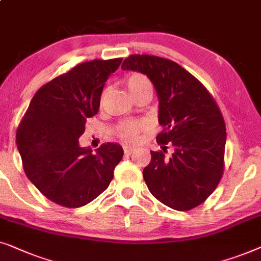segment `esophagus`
I'll return each instance as SVG.
<instances>
[{"label":"esophagus","mask_w":261,"mask_h":261,"mask_svg":"<svg viewBox=\"0 0 261 261\" xmlns=\"http://www.w3.org/2000/svg\"><path fill=\"white\" fill-rule=\"evenodd\" d=\"M132 151H134V148H132V146H124V153H125V155H131Z\"/></svg>","instance_id":"obj_1"}]
</instances>
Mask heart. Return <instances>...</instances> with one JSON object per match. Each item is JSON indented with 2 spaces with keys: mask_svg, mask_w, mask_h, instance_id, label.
Returning a JSON list of instances; mask_svg holds the SVG:
<instances>
[{
  "mask_svg": "<svg viewBox=\"0 0 261 261\" xmlns=\"http://www.w3.org/2000/svg\"><path fill=\"white\" fill-rule=\"evenodd\" d=\"M125 86L132 98L136 99L141 95H152V84L148 76L142 73H131L125 79ZM146 129V124L141 120H127L120 123L116 127V136L124 142H136L139 137V134Z\"/></svg>",
  "mask_w": 261,
  "mask_h": 261,
  "instance_id": "heart-1",
  "label": "heart"
}]
</instances>
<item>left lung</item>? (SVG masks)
Masks as SVG:
<instances>
[{"instance_id": "8db88e82", "label": "left lung", "mask_w": 261, "mask_h": 261, "mask_svg": "<svg viewBox=\"0 0 261 261\" xmlns=\"http://www.w3.org/2000/svg\"><path fill=\"white\" fill-rule=\"evenodd\" d=\"M122 68L145 74L159 95L163 130L156 141L162 150L150 151L151 161L143 170L148 189L176 211L197 207L223 174L226 125L218 104L195 76L169 59L134 54ZM169 146L174 152L167 156Z\"/></svg>"}]
</instances>
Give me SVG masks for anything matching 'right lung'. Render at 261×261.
Returning a JSON list of instances; mask_svg holds the SVG:
<instances>
[{"mask_svg":"<svg viewBox=\"0 0 261 261\" xmlns=\"http://www.w3.org/2000/svg\"><path fill=\"white\" fill-rule=\"evenodd\" d=\"M122 58L83 62L47 83L33 97L16 131L25 175L42 195L62 207H83L106 190L123 159L119 144L95 153L79 145L87 118L97 115L100 95Z\"/></svg>","mask_w":261,"mask_h":261,"instance_id":"right-lung-1","label":"right lung"}]
</instances>
